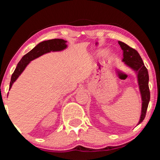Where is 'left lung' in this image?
Segmentation results:
<instances>
[{
    "label": "left lung",
    "instance_id": "obj_1",
    "mask_svg": "<svg viewBox=\"0 0 160 160\" xmlns=\"http://www.w3.org/2000/svg\"><path fill=\"white\" fill-rule=\"evenodd\" d=\"M121 49L123 50L122 61L124 64L129 67L136 73L138 84L141 96L142 107L140 120L137 125L142 122L146 115V112L150 99V93L149 90V75L148 69L145 66L140 54L134 48L130 47L125 43L118 41Z\"/></svg>",
    "mask_w": 160,
    "mask_h": 160
}]
</instances>
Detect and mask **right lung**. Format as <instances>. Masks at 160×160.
Returning <instances> with one entry per match:
<instances>
[{"label": "right lung", "instance_id": "1", "mask_svg": "<svg viewBox=\"0 0 160 160\" xmlns=\"http://www.w3.org/2000/svg\"><path fill=\"white\" fill-rule=\"evenodd\" d=\"M66 43L67 41H65L62 39H54L47 40V41L42 42L39 44H38L29 52L25 54L18 63L14 72H13L11 76L9 90L11 89L12 84L17 80L19 76L22 73L26 67L28 66V64L32 61L40 57L44 54L50 53L51 51L55 52V51H63L68 47Z\"/></svg>", "mask_w": 160, "mask_h": 160}]
</instances>
